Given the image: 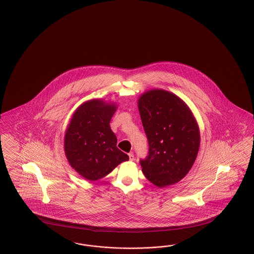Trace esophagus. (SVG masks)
I'll return each mask as SVG.
<instances>
[{
	"label": "esophagus",
	"mask_w": 254,
	"mask_h": 254,
	"mask_svg": "<svg viewBox=\"0 0 254 254\" xmlns=\"http://www.w3.org/2000/svg\"><path fill=\"white\" fill-rule=\"evenodd\" d=\"M128 156H129V160H130V161H134L135 157H134V154H133L132 152H130V153L128 154Z\"/></svg>",
	"instance_id": "34e87169"
}]
</instances>
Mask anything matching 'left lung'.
I'll return each instance as SVG.
<instances>
[{"label": "left lung", "mask_w": 254, "mask_h": 254, "mask_svg": "<svg viewBox=\"0 0 254 254\" xmlns=\"http://www.w3.org/2000/svg\"><path fill=\"white\" fill-rule=\"evenodd\" d=\"M149 142L148 156L140 160L146 179L159 188L178 183L189 173L199 151V127L179 97L151 89L137 101Z\"/></svg>", "instance_id": "obj_1"}]
</instances>
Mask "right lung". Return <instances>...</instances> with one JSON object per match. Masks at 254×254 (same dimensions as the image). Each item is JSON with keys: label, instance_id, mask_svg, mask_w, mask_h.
<instances>
[{"label": "right lung", "instance_id": "add662e5", "mask_svg": "<svg viewBox=\"0 0 254 254\" xmlns=\"http://www.w3.org/2000/svg\"><path fill=\"white\" fill-rule=\"evenodd\" d=\"M116 110L115 103L90 100L75 110L67 127L65 156L75 171L89 181L103 179L129 159L117 148V137L110 127Z\"/></svg>", "mask_w": 254, "mask_h": 254}]
</instances>
